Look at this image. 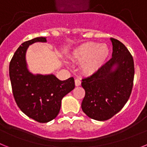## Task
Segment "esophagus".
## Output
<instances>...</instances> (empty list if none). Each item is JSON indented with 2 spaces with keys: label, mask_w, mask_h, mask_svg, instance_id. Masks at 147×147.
<instances>
[{
  "label": "esophagus",
  "mask_w": 147,
  "mask_h": 147,
  "mask_svg": "<svg viewBox=\"0 0 147 147\" xmlns=\"http://www.w3.org/2000/svg\"><path fill=\"white\" fill-rule=\"evenodd\" d=\"M75 85H76V87L81 85V81H80L79 79H76V80H75Z\"/></svg>",
  "instance_id": "esophagus-1"
}]
</instances>
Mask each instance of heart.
Returning a JSON list of instances; mask_svg holds the SVG:
<instances>
[{"label":"heart","instance_id":"obj_1","mask_svg":"<svg viewBox=\"0 0 147 147\" xmlns=\"http://www.w3.org/2000/svg\"><path fill=\"white\" fill-rule=\"evenodd\" d=\"M110 54V49L105 43L88 42L73 51L71 59L81 65L82 71L87 75L96 73L103 66Z\"/></svg>","mask_w":147,"mask_h":147}]
</instances>
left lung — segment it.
I'll use <instances>...</instances> for the list:
<instances>
[{
	"label": "left lung",
	"instance_id": "8db88e82",
	"mask_svg": "<svg viewBox=\"0 0 147 147\" xmlns=\"http://www.w3.org/2000/svg\"><path fill=\"white\" fill-rule=\"evenodd\" d=\"M110 40L112 58L82 82L85 90L82 109L88 117L96 121L108 120L118 113L129 99L133 86V58L119 40Z\"/></svg>",
	"mask_w": 147,
	"mask_h": 147
}]
</instances>
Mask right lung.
Instances as JSON below:
<instances>
[{"mask_svg": "<svg viewBox=\"0 0 147 147\" xmlns=\"http://www.w3.org/2000/svg\"><path fill=\"white\" fill-rule=\"evenodd\" d=\"M46 42V37L24 42L9 64V77L15 102L22 112L40 123H47L59 114L62 98L74 89V78L61 81L54 74H34L27 66L26 54L34 42Z\"/></svg>", "mask_w": 147, "mask_h": 147, "instance_id": "add662e5", "label": "right lung"}]
</instances>
